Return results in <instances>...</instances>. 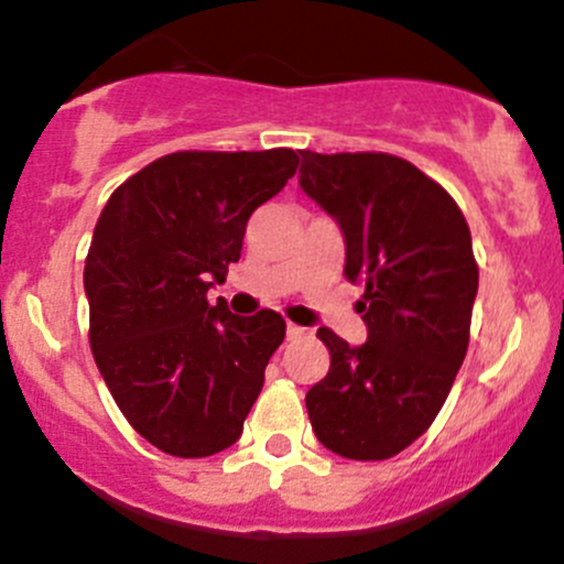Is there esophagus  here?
Returning <instances> with one entry per match:
<instances>
[{
    "label": "esophagus",
    "instance_id": "34e87169",
    "mask_svg": "<svg viewBox=\"0 0 564 564\" xmlns=\"http://www.w3.org/2000/svg\"><path fill=\"white\" fill-rule=\"evenodd\" d=\"M302 335H305V329L297 327V324H289V327H286V337H289V340H300Z\"/></svg>",
    "mask_w": 564,
    "mask_h": 564
}]
</instances>
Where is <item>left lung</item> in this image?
Wrapping results in <instances>:
<instances>
[{
    "label": "left lung",
    "mask_w": 564,
    "mask_h": 564,
    "mask_svg": "<svg viewBox=\"0 0 564 564\" xmlns=\"http://www.w3.org/2000/svg\"><path fill=\"white\" fill-rule=\"evenodd\" d=\"M300 186L340 224L346 281L361 283L367 343L322 327L329 372L305 394L322 446L378 462L422 437L470 343L478 264L452 194L381 151H300Z\"/></svg>",
    "instance_id": "left-lung-1"
}]
</instances>
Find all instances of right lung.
<instances>
[{"instance_id":"1","label":"right lung","mask_w":564,"mask_h":564,"mask_svg":"<svg viewBox=\"0 0 564 564\" xmlns=\"http://www.w3.org/2000/svg\"><path fill=\"white\" fill-rule=\"evenodd\" d=\"M297 164L292 148L175 151L99 213L83 270L88 343L116 405L159 452L197 459L240 437L286 322L232 316L207 289L227 281L251 213Z\"/></svg>"}]
</instances>
